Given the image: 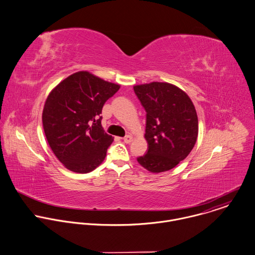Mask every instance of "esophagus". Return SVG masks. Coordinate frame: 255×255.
I'll list each match as a JSON object with an SVG mask.
<instances>
[{
	"label": "esophagus",
	"mask_w": 255,
	"mask_h": 255,
	"mask_svg": "<svg viewBox=\"0 0 255 255\" xmlns=\"http://www.w3.org/2000/svg\"><path fill=\"white\" fill-rule=\"evenodd\" d=\"M132 140H133V137H132L131 135H127V136H125V137L123 138V141H124L126 144L131 143V142H132Z\"/></svg>",
	"instance_id": "34e87169"
}]
</instances>
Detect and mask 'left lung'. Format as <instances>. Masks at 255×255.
I'll return each mask as SVG.
<instances>
[{"label":"left lung","mask_w":255,"mask_h":255,"mask_svg":"<svg viewBox=\"0 0 255 255\" xmlns=\"http://www.w3.org/2000/svg\"><path fill=\"white\" fill-rule=\"evenodd\" d=\"M134 91L147 113L148 150L137 161L151 173L169 171L187 158L197 142L195 105L184 90L168 82L134 85Z\"/></svg>","instance_id":"1"}]
</instances>
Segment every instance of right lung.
<instances>
[{
    "label": "right lung",
    "mask_w": 255,
    "mask_h": 255,
    "mask_svg": "<svg viewBox=\"0 0 255 255\" xmlns=\"http://www.w3.org/2000/svg\"><path fill=\"white\" fill-rule=\"evenodd\" d=\"M120 88L89 71H77L48 94L42 110L47 143L71 172L86 174L105 159L113 137L104 132L100 116L104 103Z\"/></svg>",
    "instance_id": "right-lung-1"
}]
</instances>
